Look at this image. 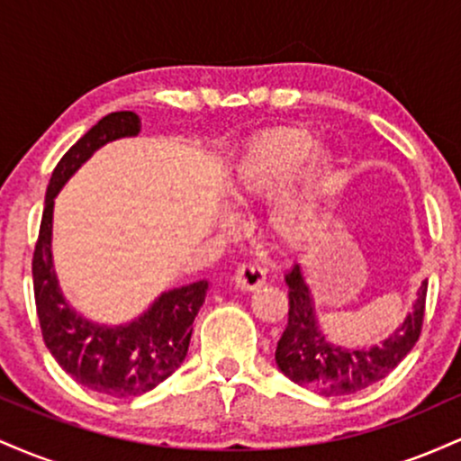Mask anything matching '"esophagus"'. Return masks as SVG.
<instances>
[{"label": "esophagus", "instance_id": "esophagus-1", "mask_svg": "<svg viewBox=\"0 0 461 461\" xmlns=\"http://www.w3.org/2000/svg\"><path fill=\"white\" fill-rule=\"evenodd\" d=\"M267 282V273L258 264H242L234 273V284L240 290H256Z\"/></svg>", "mask_w": 461, "mask_h": 461}]
</instances>
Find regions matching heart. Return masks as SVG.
Wrapping results in <instances>:
<instances>
[{
    "instance_id": "b5f03b06",
    "label": "heart",
    "mask_w": 461,
    "mask_h": 461,
    "mask_svg": "<svg viewBox=\"0 0 461 461\" xmlns=\"http://www.w3.org/2000/svg\"><path fill=\"white\" fill-rule=\"evenodd\" d=\"M293 176L288 190L273 203L268 223L284 245L299 247L321 234L327 197L338 182V160L316 151L308 128L282 125L256 136L236 160L227 193L234 203L245 205L271 197Z\"/></svg>"
}]
</instances>
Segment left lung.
<instances>
[{"mask_svg":"<svg viewBox=\"0 0 461 461\" xmlns=\"http://www.w3.org/2000/svg\"><path fill=\"white\" fill-rule=\"evenodd\" d=\"M288 284V325L277 342L275 362L288 379L322 396L356 394L382 382L411 351L425 319L427 282L418 290L414 308L403 325L384 342L364 348L331 345L316 321V308L299 264L285 273Z\"/></svg>","mask_w":461,"mask_h":461,"instance_id":"8db88e82","label":"left lung"}]
</instances>
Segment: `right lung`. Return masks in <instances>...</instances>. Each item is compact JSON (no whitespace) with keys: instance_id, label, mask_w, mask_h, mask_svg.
Returning <instances> with one entry per match:
<instances>
[{"instance_id":"obj_1","label":"right lung","mask_w":461,"mask_h":461,"mask_svg":"<svg viewBox=\"0 0 461 461\" xmlns=\"http://www.w3.org/2000/svg\"><path fill=\"white\" fill-rule=\"evenodd\" d=\"M139 131V114L130 110L113 113L60 158L47 186L43 221L32 258L36 314L47 348L77 384L113 399L149 393L182 366L193 336V321L208 294L205 279L167 290L149 310L125 325L86 321L62 297L51 260L56 194L99 147Z\"/></svg>"}]
</instances>
